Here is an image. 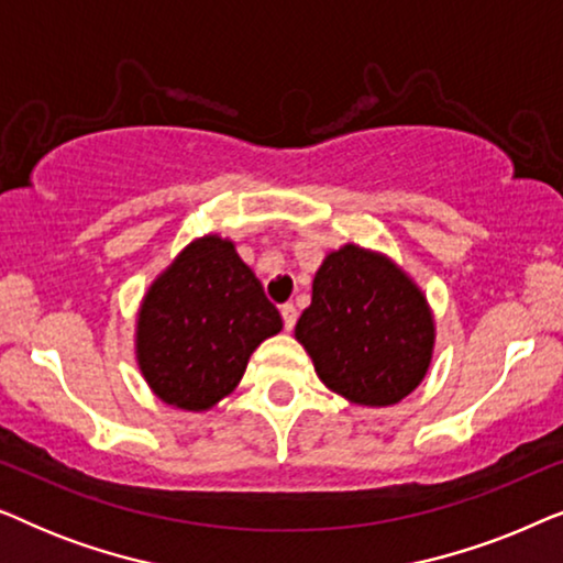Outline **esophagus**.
<instances>
[{
  "instance_id": "obj_1",
  "label": "esophagus",
  "mask_w": 563,
  "mask_h": 563,
  "mask_svg": "<svg viewBox=\"0 0 563 563\" xmlns=\"http://www.w3.org/2000/svg\"><path fill=\"white\" fill-rule=\"evenodd\" d=\"M282 320H284V328H287V330L295 328V322H297L295 305H282Z\"/></svg>"
}]
</instances>
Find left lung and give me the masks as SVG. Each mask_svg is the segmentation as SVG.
Instances as JSON below:
<instances>
[{
	"instance_id": "obj_1",
	"label": "left lung",
	"mask_w": 563,
	"mask_h": 563,
	"mask_svg": "<svg viewBox=\"0 0 563 563\" xmlns=\"http://www.w3.org/2000/svg\"><path fill=\"white\" fill-rule=\"evenodd\" d=\"M295 338L330 391L389 407L426 379L435 320L426 291L387 253L345 243L322 258Z\"/></svg>"
}]
</instances>
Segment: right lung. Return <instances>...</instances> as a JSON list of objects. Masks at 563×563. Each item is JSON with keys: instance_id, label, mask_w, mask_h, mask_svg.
Returning a JSON list of instances; mask_svg holds the SVG:
<instances>
[{"instance_id": "1", "label": "right lung", "mask_w": 563, "mask_h": 563, "mask_svg": "<svg viewBox=\"0 0 563 563\" xmlns=\"http://www.w3.org/2000/svg\"><path fill=\"white\" fill-rule=\"evenodd\" d=\"M282 330L235 243L207 233L151 282L135 320V358L168 407L212 410L243 379L251 353Z\"/></svg>"}]
</instances>
